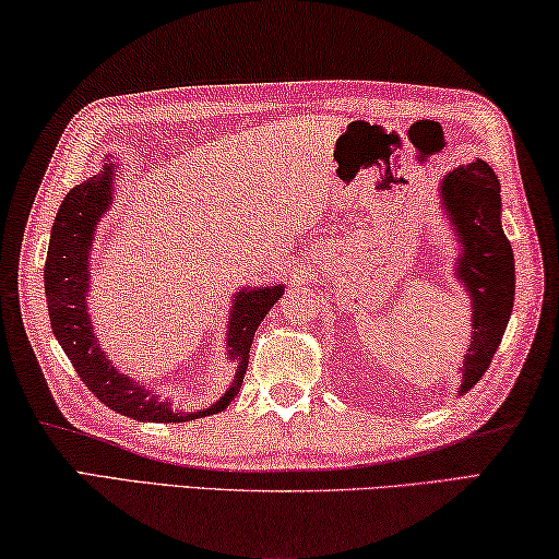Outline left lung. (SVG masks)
<instances>
[{
  "label": "left lung",
  "mask_w": 559,
  "mask_h": 559,
  "mask_svg": "<svg viewBox=\"0 0 559 559\" xmlns=\"http://www.w3.org/2000/svg\"><path fill=\"white\" fill-rule=\"evenodd\" d=\"M442 203L462 238L456 274L474 299V336L462 366V393L472 390L501 344L513 311L515 262L501 228V189L491 166L476 159L442 181Z\"/></svg>",
  "instance_id": "1"
}]
</instances>
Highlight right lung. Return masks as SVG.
Instances as JSON below:
<instances>
[{
	"mask_svg": "<svg viewBox=\"0 0 559 559\" xmlns=\"http://www.w3.org/2000/svg\"><path fill=\"white\" fill-rule=\"evenodd\" d=\"M112 201V166H105L103 174L73 186L56 213L51 242L46 252L44 287L48 301V317L58 344L71 358L75 373L81 376L87 390L115 413L140 419V423H189L205 415H215L228 407L240 393L245 370H248L250 346L254 329L274 301L282 297V287L242 289L233 301L228 326V354L235 360V378L228 393L218 403L201 413H174L171 403H162L144 385L132 383L130 378L117 373L115 366L105 358L100 344L93 334L87 319L85 292H87V254H91L93 230Z\"/></svg>",
	"mask_w": 559,
	"mask_h": 559,
	"instance_id": "obj_1",
	"label": "right lung"
}]
</instances>
